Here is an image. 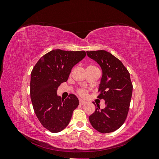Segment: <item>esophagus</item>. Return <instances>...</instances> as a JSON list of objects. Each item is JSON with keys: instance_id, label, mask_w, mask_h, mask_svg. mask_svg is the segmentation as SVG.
<instances>
[{"instance_id": "esophagus-1", "label": "esophagus", "mask_w": 159, "mask_h": 159, "mask_svg": "<svg viewBox=\"0 0 159 159\" xmlns=\"http://www.w3.org/2000/svg\"><path fill=\"white\" fill-rule=\"evenodd\" d=\"M86 103V102H85V101L82 100V99H80V104L81 105H84Z\"/></svg>"}]
</instances>
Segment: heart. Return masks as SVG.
<instances>
[{
	"label": "heart",
	"instance_id": "b5f03b06",
	"mask_svg": "<svg viewBox=\"0 0 159 159\" xmlns=\"http://www.w3.org/2000/svg\"><path fill=\"white\" fill-rule=\"evenodd\" d=\"M79 93H80V94L81 95H83V96L85 95L86 93H87V92H86V91H85V89H80V90L79 91Z\"/></svg>",
	"mask_w": 159,
	"mask_h": 159
}]
</instances>
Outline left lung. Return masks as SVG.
Returning <instances> with one entry per match:
<instances>
[{
  "label": "left lung",
  "instance_id": "left-lung-1",
  "mask_svg": "<svg viewBox=\"0 0 159 159\" xmlns=\"http://www.w3.org/2000/svg\"><path fill=\"white\" fill-rule=\"evenodd\" d=\"M99 65L102 77L99 85V99L105 101V107H95L89 117L95 130L102 133L116 131L125 121L131 102L133 85L130 74L122 62L105 50L86 52Z\"/></svg>",
  "mask_w": 159,
  "mask_h": 159
}]
</instances>
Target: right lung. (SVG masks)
Instances as JSON below:
<instances>
[{"label": "right lung", "mask_w": 159, "mask_h": 159, "mask_svg": "<svg viewBox=\"0 0 159 159\" xmlns=\"http://www.w3.org/2000/svg\"><path fill=\"white\" fill-rule=\"evenodd\" d=\"M86 56L85 51L53 50L34 67L30 78V98L41 124L52 133H58L69 124L78 98L70 94L66 99L57 95L60 85L66 82L73 67Z\"/></svg>", "instance_id": "add662e5"}]
</instances>
